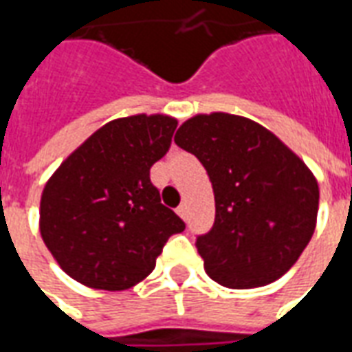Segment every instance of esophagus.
Segmentation results:
<instances>
[{
	"label": "esophagus",
	"mask_w": 352,
	"mask_h": 352,
	"mask_svg": "<svg viewBox=\"0 0 352 352\" xmlns=\"http://www.w3.org/2000/svg\"><path fill=\"white\" fill-rule=\"evenodd\" d=\"M178 214H180V218L182 220H186L188 221V218H189V210H188V204H180V206H178Z\"/></svg>",
	"instance_id": "1"
}]
</instances>
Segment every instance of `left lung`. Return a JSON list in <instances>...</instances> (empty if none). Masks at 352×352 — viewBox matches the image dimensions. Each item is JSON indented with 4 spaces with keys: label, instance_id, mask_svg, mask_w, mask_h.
I'll list each match as a JSON object with an SVG mask.
<instances>
[{
    "label": "left lung",
    "instance_id": "left-lung-1",
    "mask_svg": "<svg viewBox=\"0 0 352 352\" xmlns=\"http://www.w3.org/2000/svg\"><path fill=\"white\" fill-rule=\"evenodd\" d=\"M174 142L203 163L214 189L216 220L197 236L206 275L235 290L275 283L315 233L313 172L265 126L223 111L188 119Z\"/></svg>",
    "mask_w": 352,
    "mask_h": 352
}]
</instances>
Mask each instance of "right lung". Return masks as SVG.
I'll return each instance as SVG.
<instances>
[{
  "instance_id": "1",
  "label": "right lung",
  "mask_w": 352,
  "mask_h": 352,
  "mask_svg": "<svg viewBox=\"0 0 352 352\" xmlns=\"http://www.w3.org/2000/svg\"><path fill=\"white\" fill-rule=\"evenodd\" d=\"M176 124L161 113L113 119L45 184L39 231L74 280L94 290H126L155 269L168 236L186 229L149 180Z\"/></svg>"
}]
</instances>
